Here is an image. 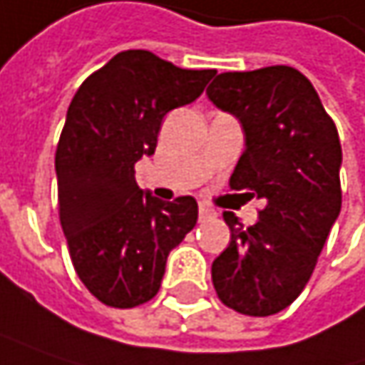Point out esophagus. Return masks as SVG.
<instances>
[{
	"instance_id": "esophagus-1",
	"label": "esophagus",
	"mask_w": 365,
	"mask_h": 365,
	"mask_svg": "<svg viewBox=\"0 0 365 365\" xmlns=\"http://www.w3.org/2000/svg\"><path fill=\"white\" fill-rule=\"evenodd\" d=\"M214 216H216V212L210 205L199 203V220H207V218H214Z\"/></svg>"
}]
</instances>
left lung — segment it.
Segmentation results:
<instances>
[{
	"label": "left lung",
	"instance_id": "8db88e82",
	"mask_svg": "<svg viewBox=\"0 0 365 365\" xmlns=\"http://www.w3.org/2000/svg\"><path fill=\"white\" fill-rule=\"evenodd\" d=\"M205 93L245 133L230 189L266 203L247 228L224 212L230 243L212 264V282L235 312L272 316L299 297L339 218V133L312 83L291 66L222 72Z\"/></svg>",
	"mask_w": 365,
	"mask_h": 365
}]
</instances>
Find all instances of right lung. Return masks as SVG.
Wrapping results in <instances>:
<instances>
[{"label": "right lung", "mask_w": 365, "mask_h": 365, "mask_svg": "<svg viewBox=\"0 0 365 365\" xmlns=\"http://www.w3.org/2000/svg\"><path fill=\"white\" fill-rule=\"evenodd\" d=\"M214 74L128 49L70 101L56 151L60 222L78 278L110 307L153 299L170 251L197 224L193 197L139 189L135 164L153 155L164 116L195 101Z\"/></svg>", "instance_id": "add662e5"}]
</instances>
